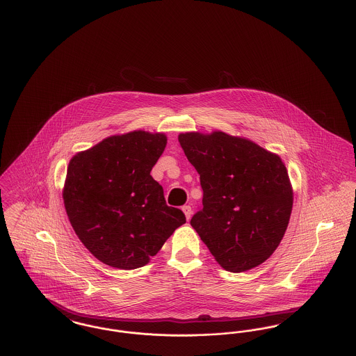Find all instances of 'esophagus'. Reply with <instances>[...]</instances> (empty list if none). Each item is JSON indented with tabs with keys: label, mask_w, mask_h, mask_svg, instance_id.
<instances>
[{
	"label": "esophagus",
	"mask_w": 356,
	"mask_h": 356,
	"mask_svg": "<svg viewBox=\"0 0 356 356\" xmlns=\"http://www.w3.org/2000/svg\"><path fill=\"white\" fill-rule=\"evenodd\" d=\"M181 210H183V213L186 214V218H191L192 209L190 207V206H183V209H181Z\"/></svg>",
	"instance_id": "34e87169"
}]
</instances>
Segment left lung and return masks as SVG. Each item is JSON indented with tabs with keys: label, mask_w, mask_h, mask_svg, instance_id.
I'll use <instances>...</instances> for the list:
<instances>
[{
	"label": "left lung",
	"mask_w": 356,
	"mask_h": 356,
	"mask_svg": "<svg viewBox=\"0 0 356 356\" xmlns=\"http://www.w3.org/2000/svg\"><path fill=\"white\" fill-rule=\"evenodd\" d=\"M200 176L203 209L191 226L219 266L244 273L279 246L293 210L294 192L282 159L248 138L216 130L179 134Z\"/></svg>",
	"instance_id": "obj_1"
}]
</instances>
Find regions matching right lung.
Returning <instances> with one entry per match:
<instances>
[{
  "label": "right lung",
  "mask_w": 356,
  "mask_h": 356,
  "mask_svg": "<svg viewBox=\"0 0 356 356\" xmlns=\"http://www.w3.org/2000/svg\"><path fill=\"white\" fill-rule=\"evenodd\" d=\"M166 142L164 133L136 130L104 138L69 163L62 188L67 218L83 246L110 267L146 266L186 223L150 175Z\"/></svg>",
  "instance_id": "obj_1"
}]
</instances>
